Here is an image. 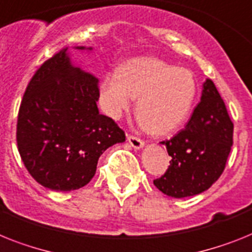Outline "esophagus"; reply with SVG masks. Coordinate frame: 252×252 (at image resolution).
Returning <instances> with one entry per match:
<instances>
[{
	"label": "esophagus",
	"mask_w": 252,
	"mask_h": 252,
	"mask_svg": "<svg viewBox=\"0 0 252 252\" xmlns=\"http://www.w3.org/2000/svg\"><path fill=\"white\" fill-rule=\"evenodd\" d=\"M127 141L130 143L131 147L135 149H140L144 147V141L141 140L140 138H136V136H134V135H128Z\"/></svg>",
	"instance_id": "obj_1"
}]
</instances>
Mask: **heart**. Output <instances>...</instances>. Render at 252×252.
I'll list each match as a JSON object with an SVG mask.
<instances>
[{
    "mask_svg": "<svg viewBox=\"0 0 252 252\" xmlns=\"http://www.w3.org/2000/svg\"><path fill=\"white\" fill-rule=\"evenodd\" d=\"M192 72L158 59H132L103 77L99 103L112 118L121 117L136 99V116L151 134L166 135L186 121L196 100Z\"/></svg>",
    "mask_w": 252,
    "mask_h": 252,
    "instance_id": "obj_1",
    "label": "heart"
}]
</instances>
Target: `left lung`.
Returning a JSON list of instances; mask_svg holds the SVG:
<instances>
[{"instance_id":"8db88e82","label":"left lung","mask_w":252,"mask_h":252,"mask_svg":"<svg viewBox=\"0 0 252 252\" xmlns=\"http://www.w3.org/2000/svg\"><path fill=\"white\" fill-rule=\"evenodd\" d=\"M161 144L171 156L165 174L153 180L162 193L174 198L196 196L220 178L233 144V122L213 81H205L186 127Z\"/></svg>"}]
</instances>
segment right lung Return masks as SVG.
<instances>
[{
	"mask_svg": "<svg viewBox=\"0 0 252 252\" xmlns=\"http://www.w3.org/2000/svg\"><path fill=\"white\" fill-rule=\"evenodd\" d=\"M66 51L46 60L29 81L16 125L24 166L37 183L58 192L86 186L103 152L126 139L112 118L99 113L97 78L74 66Z\"/></svg>",
	"mask_w": 252,
	"mask_h": 252,
	"instance_id": "right-lung-1",
	"label": "right lung"
}]
</instances>
